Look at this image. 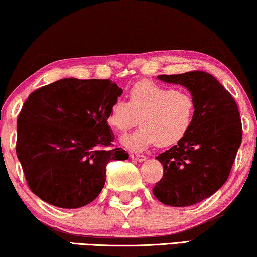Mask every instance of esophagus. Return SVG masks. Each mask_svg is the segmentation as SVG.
I'll use <instances>...</instances> for the list:
<instances>
[{
	"label": "esophagus",
	"mask_w": 257,
	"mask_h": 257,
	"mask_svg": "<svg viewBox=\"0 0 257 257\" xmlns=\"http://www.w3.org/2000/svg\"><path fill=\"white\" fill-rule=\"evenodd\" d=\"M130 157H131V159L137 160V161H145L146 160V157L144 156V154H139V153H131L130 154Z\"/></svg>",
	"instance_id": "obj_1"
}]
</instances>
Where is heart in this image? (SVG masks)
I'll return each mask as SVG.
<instances>
[{"instance_id":"b5f03b06","label":"heart","mask_w":257,"mask_h":257,"mask_svg":"<svg viewBox=\"0 0 257 257\" xmlns=\"http://www.w3.org/2000/svg\"><path fill=\"white\" fill-rule=\"evenodd\" d=\"M140 121L137 131L121 137L120 143L131 151H144L157 144L166 147L185 138L195 117V100L188 92L151 80L135 84L130 101L118 99L111 105L107 124L126 132Z\"/></svg>"}]
</instances>
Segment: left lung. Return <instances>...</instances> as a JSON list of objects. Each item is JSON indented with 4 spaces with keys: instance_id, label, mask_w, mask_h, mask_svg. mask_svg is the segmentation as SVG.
Wrapping results in <instances>:
<instances>
[{
    "instance_id": "left-lung-1",
    "label": "left lung",
    "mask_w": 257,
    "mask_h": 257,
    "mask_svg": "<svg viewBox=\"0 0 257 257\" xmlns=\"http://www.w3.org/2000/svg\"><path fill=\"white\" fill-rule=\"evenodd\" d=\"M158 79L186 87L195 100V117L187 136L159 154L164 175L153 194L164 205L186 207L222 187L242 140V124L231 94L210 73L191 71Z\"/></svg>"
}]
</instances>
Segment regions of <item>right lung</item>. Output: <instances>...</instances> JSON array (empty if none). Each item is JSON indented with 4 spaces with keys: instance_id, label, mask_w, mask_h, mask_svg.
<instances>
[{
    "instance_id": "right-lung-1",
    "label": "right lung",
    "mask_w": 257,
    "mask_h": 257,
    "mask_svg": "<svg viewBox=\"0 0 257 257\" xmlns=\"http://www.w3.org/2000/svg\"><path fill=\"white\" fill-rule=\"evenodd\" d=\"M122 90L110 79L64 78L29 94L17 118L16 154L34 194L59 208H79L99 195L111 160V105Z\"/></svg>"
}]
</instances>
